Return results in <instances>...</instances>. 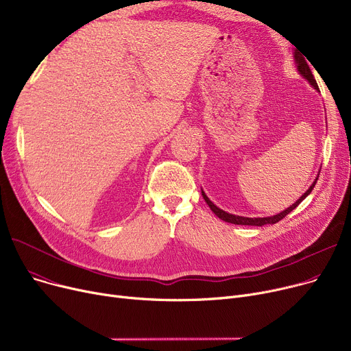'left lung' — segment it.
Listing matches in <instances>:
<instances>
[{"mask_svg":"<svg viewBox=\"0 0 351 351\" xmlns=\"http://www.w3.org/2000/svg\"><path fill=\"white\" fill-rule=\"evenodd\" d=\"M294 60H296V64H298V69H299V72L302 73V75H303V77H304V78H306V80H307L313 86H315V89H317V90H319L317 82H316L315 77H313L311 69L308 68V65H307L306 60L302 57V55H300L298 51H294ZM317 179H319V176L316 178V180H315V182H313V185L307 189V192H306V193H304L299 200L294 202V204H293L290 208H287L286 210L280 212L279 215H274V216H270V217H243V216H236V215L228 213V212H225V210H222V209H219L217 206H215V205L212 204V202L209 200V197L205 195V192H202V195H204V199H205L206 204L209 205V208L212 209V212H213L219 219L225 220V222H229V223H233V225L263 226V225H273V223H278L279 220H282L285 216H287L293 209H296V208L300 205V202H302V200H304V197H306L307 195H310V193H311L313 188H315V185H316Z\"/></svg>","mask_w":351,"mask_h":351,"instance_id":"left-lung-1","label":"left lung"}]
</instances>
